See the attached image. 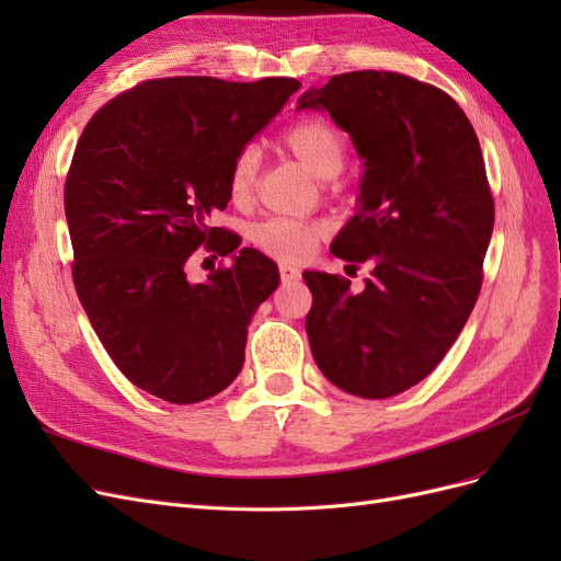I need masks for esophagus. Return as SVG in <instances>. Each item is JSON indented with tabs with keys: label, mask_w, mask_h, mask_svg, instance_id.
Wrapping results in <instances>:
<instances>
[{
	"label": "esophagus",
	"mask_w": 561,
	"mask_h": 561,
	"mask_svg": "<svg viewBox=\"0 0 561 561\" xmlns=\"http://www.w3.org/2000/svg\"><path fill=\"white\" fill-rule=\"evenodd\" d=\"M280 278L285 283H297L301 278V271L293 264H280Z\"/></svg>",
	"instance_id": "esophagus-1"
}]
</instances>
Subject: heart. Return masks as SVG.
Returning <instances> with one entry per match:
<instances>
[{
	"mask_svg": "<svg viewBox=\"0 0 561 561\" xmlns=\"http://www.w3.org/2000/svg\"><path fill=\"white\" fill-rule=\"evenodd\" d=\"M280 145L301 161L311 175L318 180H332L344 171L348 145L344 133L328 118L307 116L290 124L283 135ZM257 182V151L241 149L229 163L227 171V192L236 206H245L254 194ZM322 229L318 222H304V219L274 217L252 229L250 239L262 252L271 254L280 262H299L309 257L318 241L322 239Z\"/></svg>",
	"mask_w": 561,
	"mask_h": 561,
	"instance_id": "1",
	"label": "heart"
}]
</instances>
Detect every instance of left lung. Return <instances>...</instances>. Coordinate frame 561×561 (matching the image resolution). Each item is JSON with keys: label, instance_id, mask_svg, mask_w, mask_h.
<instances>
[{"label": "left lung", "instance_id": "8db88e82", "mask_svg": "<svg viewBox=\"0 0 561 561\" xmlns=\"http://www.w3.org/2000/svg\"><path fill=\"white\" fill-rule=\"evenodd\" d=\"M299 110L330 112L358 149L360 208L330 250L375 266L358 295L304 271L313 360L351 396H398L445 358L480 295L494 231L480 140L454 98L398 72L336 75Z\"/></svg>", "mask_w": 561, "mask_h": 561}]
</instances>
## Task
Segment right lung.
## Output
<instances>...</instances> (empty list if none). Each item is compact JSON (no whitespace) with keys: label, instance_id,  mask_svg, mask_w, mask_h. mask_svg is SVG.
Returning <instances> with one entry per match:
<instances>
[{"label":"right lung","instance_id":"right-lung-1","mask_svg":"<svg viewBox=\"0 0 561 561\" xmlns=\"http://www.w3.org/2000/svg\"><path fill=\"white\" fill-rule=\"evenodd\" d=\"M301 83L147 79L100 107L65 180L72 278L124 377L173 404L208 400L243 367L248 325L278 266L210 227L229 203L231 159ZM231 256L208 282L185 276L196 247Z\"/></svg>","mask_w":561,"mask_h":561}]
</instances>
